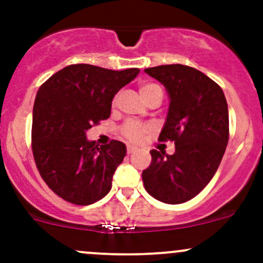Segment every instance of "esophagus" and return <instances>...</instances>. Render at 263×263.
<instances>
[{
	"label": "esophagus",
	"instance_id": "obj_1",
	"mask_svg": "<svg viewBox=\"0 0 263 263\" xmlns=\"http://www.w3.org/2000/svg\"><path fill=\"white\" fill-rule=\"evenodd\" d=\"M137 150H139V148H137L136 146H131V145H128V146H127V154H134V153H136Z\"/></svg>",
	"mask_w": 263,
	"mask_h": 263
}]
</instances>
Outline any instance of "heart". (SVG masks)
<instances>
[{"label": "heart", "instance_id": "b5f03b06", "mask_svg": "<svg viewBox=\"0 0 263 263\" xmlns=\"http://www.w3.org/2000/svg\"><path fill=\"white\" fill-rule=\"evenodd\" d=\"M156 90H161V87L159 85L154 84V82H145L140 86V95H141L142 100H146L154 91ZM116 103V99L113 100V104ZM150 127L145 123H140V122L129 121L122 127V135H123L124 139H127L131 142H140L144 139L145 135L147 134Z\"/></svg>", "mask_w": 263, "mask_h": 263}]
</instances>
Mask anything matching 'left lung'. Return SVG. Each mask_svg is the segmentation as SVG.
<instances>
[{
    "instance_id": "obj_1",
    "label": "left lung",
    "mask_w": 263,
    "mask_h": 263,
    "mask_svg": "<svg viewBox=\"0 0 263 263\" xmlns=\"http://www.w3.org/2000/svg\"><path fill=\"white\" fill-rule=\"evenodd\" d=\"M147 75L165 86L169 110L160 141L176 145L173 155L151 150L142 172L148 195L164 203H183L211 181L229 140V113L222 89L196 68L184 65L148 67Z\"/></svg>"
}]
</instances>
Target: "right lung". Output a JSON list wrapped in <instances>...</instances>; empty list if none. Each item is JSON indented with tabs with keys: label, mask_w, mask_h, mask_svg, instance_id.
I'll return each mask as SVG.
<instances>
[{
	"label": "right lung",
	"mask_w": 263,
	"mask_h": 263,
	"mask_svg": "<svg viewBox=\"0 0 263 263\" xmlns=\"http://www.w3.org/2000/svg\"><path fill=\"white\" fill-rule=\"evenodd\" d=\"M139 68L115 71L79 63L62 68L39 87L33 109L31 148L47 185L65 201L91 205L112 188L126 145L98 147L86 131L109 118L112 100Z\"/></svg>",
	"instance_id": "obj_1"
}]
</instances>
